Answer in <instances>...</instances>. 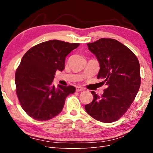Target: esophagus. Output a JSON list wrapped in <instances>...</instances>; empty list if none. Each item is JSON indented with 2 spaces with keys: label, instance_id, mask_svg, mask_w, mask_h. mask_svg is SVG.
<instances>
[{
  "label": "esophagus",
  "instance_id": "obj_1",
  "mask_svg": "<svg viewBox=\"0 0 153 153\" xmlns=\"http://www.w3.org/2000/svg\"><path fill=\"white\" fill-rule=\"evenodd\" d=\"M83 89H84L83 87H80V86H77V87H76V91H77V92L82 91H83Z\"/></svg>",
  "mask_w": 153,
  "mask_h": 153
}]
</instances>
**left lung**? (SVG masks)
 Here are the masks:
<instances>
[{"instance_id": "8db88e82", "label": "left lung", "mask_w": 153, "mask_h": 153, "mask_svg": "<svg viewBox=\"0 0 153 153\" xmlns=\"http://www.w3.org/2000/svg\"><path fill=\"white\" fill-rule=\"evenodd\" d=\"M87 45L100 64L97 78L102 79L107 88L101 97L91 91L93 100L85 105V110L98 121L114 122L126 112L138 93L139 60L129 48L113 39L102 38Z\"/></svg>"}]
</instances>
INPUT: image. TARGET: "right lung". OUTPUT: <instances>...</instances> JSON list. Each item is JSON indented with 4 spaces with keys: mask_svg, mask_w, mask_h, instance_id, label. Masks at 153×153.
I'll return each instance as SVG.
<instances>
[{
    "mask_svg": "<svg viewBox=\"0 0 153 153\" xmlns=\"http://www.w3.org/2000/svg\"><path fill=\"white\" fill-rule=\"evenodd\" d=\"M79 43L59 40L43 42L28 50L15 74L16 94L27 115L38 121H47L63 109L65 100L74 93L75 87L58 85L53 79L56 70L64 69L65 59Z\"/></svg>",
    "mask_w": 153,
    "mask_h": 153,
    "instance_id": "obj_1",
    "label": "right lung"
}]
</instances>
